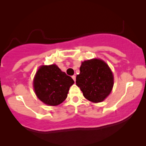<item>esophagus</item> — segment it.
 <instances>
[{
    "label": "esophagus",
    "mask_w": 146,
    "mask_h": 146,
    "mask_svg": "<svg viewBox=\"0 0 146 146\" xmlns=\"http://www.w3.org/2000/svg\"><path fill=\"white\" fill-rule=\"evenodd\" d=\"M72 77V79L74 80V82H75V81H76V76L75 75H73Z\"/></svg>",
    "instance_id": "1"
}]
</instances>
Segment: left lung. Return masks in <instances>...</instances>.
<instances>
[{"mask_svg":"<svg viewBox=\"0 0 146 146\" xmlns=\"http://www.w3.org/2000/svg\"><path fill=\"white\" fill-rule=\"evenodd\" d=\"M80 71L76 85L84 97L94 103L104 101L111 92L114 82L109 66L100 59H91L82 62Z\"/></svg>","mask_w":146,"mask_h":146,"instance_id":"left-lung-1","label":"left lung"}]
</instances>
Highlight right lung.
<instances>
[{"instance_id": "right-lung-1", "label": "right lung", "mask_w": 146, "mask_h": 146, "mask_svg": "<svg viewBox=\"0 0 146 146\" xmlns=\"http://www.w3.org/2000/svg\"><path fill=\"white\" fill-rule=\"evenodd\" d=\"M74 82L72 77L52 64L42 66L38 69L33 80V88L42 102L56 106L66 99L69 88Z\"/></svg>"}]
</instances>
